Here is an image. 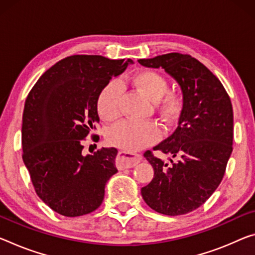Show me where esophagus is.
<instances>
[{
	"label": "esophagus",
	"instance_id": "obj_1",
	"mask_svg": "<svg viewBox=\"0 0 255 255\" xmlns=\"http://www.w3.org/2000/svg\"><path fill=\"white\" fill-rule=\"evenodd\" d=\"M142 161V155L139 154H131V153L120 151L117 156V165L120 170L126 168L135 167L136 164H138Z\"/></svg>",
	"mask_w": 255,
	"mask_h": 255
}]
</instances>
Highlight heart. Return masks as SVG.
I'll use <instances>...</instances> for the list:
<instances>
[{"mask_svg":"<svg viewBox=\"0 0 255 255\" xmlns=\"http://www.w3.org/2000/svg\"><path fill=\"white\" fill-rule=\"evenodd\" d=\"M131 85L140 94L155 101V108L162 119L172 123L183 110V98L175 91H167L168 83L164 77L153 70L137 72L130 79ZM123 92L118 83L108 84L99 94L96 108L99 116L106 121L118 119L121 115ZM161 130L154 121H123L113 126L108 132V142L126 152L139 151L160 139Z\"/></svg>","mask_w":255,"mask_h":255,"instance_id":"heart-1","label":"heart"}]
</instances>
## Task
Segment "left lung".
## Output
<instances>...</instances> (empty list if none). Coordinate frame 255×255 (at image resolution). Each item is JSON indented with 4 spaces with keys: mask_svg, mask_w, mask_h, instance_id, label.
<instances>
[{
    "mask_svg": "<svg viewBox=\"0 0 255 255\" xmlns=\"http://www.w3.org/2000/svg\"><path fill=\"white\" fill-rule=\"evenodd\" d=\"M138 62L163 68L183 92L178 127L153 148L177 160L165 163L152 151L145 152L154 177L140 192L154 211L186 215L204 204L224 178L233 152L232 101L220 80L191 55L168 53Z\"/></svg>",
    "mask_w": 255,
    "mask_h": 255,
    "instance_id": "left-lung-1",
    "label": "left lung"
}]
</instances>
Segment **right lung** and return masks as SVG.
Segmentation results:
<instances>
[{
  "label": "right lung",
  "mask_w": 255,
  "mask_h": 255,
  "mask_svg": "<svg viewBox=\"0 0 255 255\" xmlns=\"http://www.w3.org/2000/svg\"><path fill=\"white\" fill-rule=\"evenodd\" d=\"M131 62L101 55L67 56L44 72L27 96L22 160L36 194L59 215L95 211L103 202L107 181L118 172V149L102 147L85 156L83 148L100 120L99 94ZM98 138L92 134L94 142Z\"/></svg>",
  "instance_id": "obj_1"
}]
</instances>
